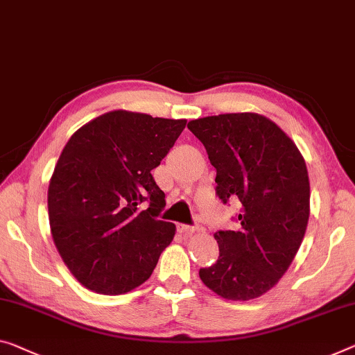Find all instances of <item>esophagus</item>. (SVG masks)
<instances>
[{
  "mask_svg": "<svg viewBox=\"0 0 355 355\" xmlns=\"http://www.w3.org/2000/svg\"><path fill=\"white\" fill-rule=\"evenodd\" d=\"M178 230L181 232V234H184V236H192V234L195 232H198V227H193V225H184V223H181V225L178 227Z\"/></svg>",
  "mask_w": 355,
  "mask_h": 355,
  "instance_id": "obj_1",
  "label": "esophagus"
}]
</instances>
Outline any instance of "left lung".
<instances>
[{
	"label": "left lung",
	"instance_id": "obj_1",
	"mask_svg": "<svg viewBox=\"0 0 355 355\" xmlns=\"http://www.w3.org/2000/svg\"><path fill=\"white\" fill-rule=\"evenodd\" d=\"M216 168V195L239 200V228L219 230V259L200 279L227 300L257 298L277 284L303 241L309 179L297 146L260 114H219L189 122Z\"/></svg>",
	"mask_w": 355,
	"mask_h": 355
}]
</instances>
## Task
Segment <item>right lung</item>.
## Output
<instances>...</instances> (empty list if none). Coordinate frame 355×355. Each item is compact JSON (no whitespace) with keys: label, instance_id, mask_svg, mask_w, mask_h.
<instances>
[{"label":"right lung","instance_id":"obj_1","mask_svg":"<svg viewBox=\"0 0 355 355\" xmlns=\"http://www.w3.org/2000/svg\"><path fill=\"white\" fill-rule=\"evenodd\" d=\"M187 121L112 111L64 146L47 192L53 243L80 284L121 295L149 279L176 225L152 178Z\"/></svg>","mask_w":355,"mask_h":355}]
</instances>
